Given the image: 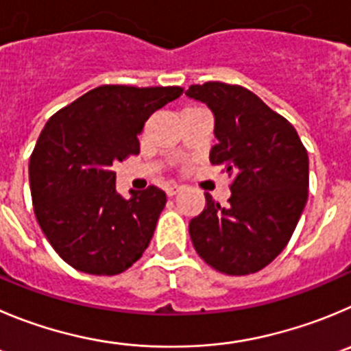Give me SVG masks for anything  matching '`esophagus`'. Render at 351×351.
Returning <instances> with one entry per match:
<instances>
[{"instance_id": "34e87169", "label": "esophagus", "mask_w": 351, "mask_h": 351, "mask_svg": "<svg viewBox=\"0 0 351 351\" xmlns=\"http://www.w3.org/2000/svg\"><path fill=\"white\" fill-rule=\"evenodd\" d=\"M178 192H182V186H178V185H173V186H168V189H166V194H168L169 197L176 195Z\"/></svg>"}]
</instances>
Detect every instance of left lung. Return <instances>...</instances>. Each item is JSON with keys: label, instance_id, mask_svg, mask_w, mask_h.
<instances>
[{"label": "left lung", "instance_id": "1", "mask_svg": "<svg viewBox=\"0 0 351 351\" xmlns=\"http://www.w3.org/2000/svg\"><path fill=\"white\" fill-rule=\"evenodd\" d=\"M186 97L215 116L211 165L234 175L230 199L189 225L199 256L227 275L261 270L282 253L308 199V154L296 130L253 91L237 84H192Z\"/></svg>", "mask_w": 351, "mask_h": 351}]
</instances>
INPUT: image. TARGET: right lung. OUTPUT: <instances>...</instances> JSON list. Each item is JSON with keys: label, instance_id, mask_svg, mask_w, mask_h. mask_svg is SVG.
Instances as JSON below:
<instances>
[{"label": "right lung", "instance_id": "1", "mask_svg": "<svg viewBox=\"0 0 351 351\" xmlns=\"http://www.w3.org/2000/svg\"><path fill=\"white\" fill-rule=\"evenodd\" d=\"M182 91L104 84L45 124L29 160L32 204L43 234L72 268L117 275L147 250L166 194L150 185L124 199L112 165L140 152L145 121Z\"/></svg>", "mask_w": 351, "mask_h": 351}]
</instances>
